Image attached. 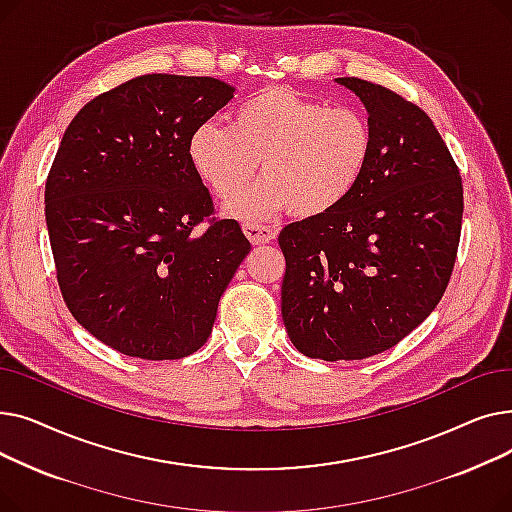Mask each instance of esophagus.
Returning <instances> with one entry per match:
<instances>
[{
  "label": "esophagus",
  "mask_w": 512,
  "mask_h": 512,
  "mask_svg": "<svg viewBox=\"0 0 512 512\" xmlns=\"http://www.w3.org/2000/svg\"><path fill=\"white\" fill-rule=\"evenodd\" d=\"M242 230H245L247 238L253 242V245H265V242H272L278 234L276 228L265 226V224H242Z\"/></svg>",
  "instance_id": "esophagus-1"
}]
</instances>
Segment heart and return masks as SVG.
<instances>
[{
    "label": "heart",
    "instance_id": "b5f03b06",
    "mask_svg": "<svg viewBox=\"0 0 512 512\" xmlns=\"http://www.w3.org/2000/svg\"><path fill=\"white\" fill-rule=\"evenodd\" d=\"M375 132L357 107H330L288 87H267L242 101L230 124L203 122L188 139L197 176L220 199L245 191L228 209L242 220H263L290 209L317 218L340 207L363 180Z\"/></svg>",
    "mask_w": 512,
    "mask_h": 512
}]
</instances>
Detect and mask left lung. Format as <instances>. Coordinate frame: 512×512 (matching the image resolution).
<instances>
[{
	"label": "left lung",
	"instance_id": "obj_1",
	"mask_svg": "<svg viewBox=\"0 0 512 512\" xmlns=\"http://www.w3.org/2000/svg\"><path fill=\"white\" fill-rule=\"evenodd\" d=\"M367 107L371 164L340 207L282 228V319L311 359L380 355L436 309L461 240L463 180L419 105L355 76L336 78Z\"/></svg>",
	"mask_w": 512,
	"mask_h": 512
}]
</instances>
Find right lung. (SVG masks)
<instances>
[{"label":"right lung","instance_id":"1","mask_svg":"<svg viewBox=\"0 0 512 512\" xmlns=\"http://www.w3.org/2000/svg\"><path fill=\"white\" fill-rule=\"evenodd\" d=\"M234 97L211 76L143 74L91 99L45 182V220L72 317L114 351L193 355L251 242L188 159L191 132Z\"/></svg>","mask_w":512,"mask_h":512}]
</instances>
